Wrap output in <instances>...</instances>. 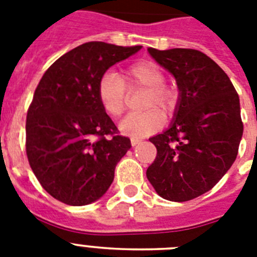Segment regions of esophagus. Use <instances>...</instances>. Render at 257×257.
I'll return each instance as SVG.
<instances>
[{
    "label": "esophagus",
    "mask_w": 257,
    "mask_h": 257,
    "mask_svg": "<svg viewBox=\"0 0 257 257\" xmlns=\"http://www.w3.org/2000/svg\"><path fill=\"white\" fill-rule=\"evenodd\" d=\"M141 142V140L140 139H131V144H132V146H136L137 144H140Z\"/></svg>",
    "instance_id": "esophagus-1"
}]
</instances>
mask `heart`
<instances>
[{"label": "heart", "mask_w": 257, "mask_h": 257, "mask_svg": "<svg viewBox=\"0 0 257 257\" xmlns=\"http://www.w3.org/2000/svg\"><path fill=\"white\" fill-rule=\"evenodd\" d=\"M166 72L159 64L150 60L137 61L125 69L122 77L105 72L96 87L99 103L111 117H120L128 105V91L145 90L142 100L145 111L122 118L118 128L131 137H145L158 132L165 125V116L171 117L178 109L179 90L166 83Z\"/></svg>", "instance_id": "obj_1"}]
</instances>
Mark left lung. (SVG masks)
Returning a JSON list of instances; mask_svg holds the SVG:
<instances>
[{
  "label": "left lung",
  "mask_w": 257,
  "mask_h": 257,
  "mask_svg": "<svg viewBox=\"0 0 257 257\" xmlns=\"http://www.w3.org/2000/svg\"><path fill=\"white\" fill-rule=\"evenodd\" d=\"M148 51L174 74L180 99L171 126L150 139L157 157L146 176L161 197L189 201L210 191L236 159L243 135L238 92L197 49Z\"/></svg>",
  "instance_id": "left-lung-1"
}]
</instances>
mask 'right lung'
<instances>
[{
  "mask_svg": "<svg viewBox=\"0 0 257 257\" xmlns=\"http://www.w3.org/2000/svg\"><path fill=\"white\" fill-rule=\"evenodd\" d=\"M140 49L88 42L43 74L27 111L26 154L39 183L56 200L87 205L113 182L131 140L102 108L96 87L107 69Z\"/></svg>",
  "mask_w": 257,
  "mask_h": 257,
  "instance_id": "1",
  "label": "right lung"
}]
</instances>
